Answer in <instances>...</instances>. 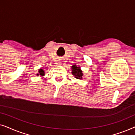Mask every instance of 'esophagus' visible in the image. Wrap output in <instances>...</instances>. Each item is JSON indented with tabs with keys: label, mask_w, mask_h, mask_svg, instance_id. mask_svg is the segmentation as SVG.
Instances as JSON below:
<instances>
[{
	"label": "esophagus",
	"mask_w": 135,
	"mask_h": 135,
	"mask_svg": "<svg viewBox=\"0 0 135 135\" xmlns=\"http://www.w3.org/2000/svg\"><path fill=\"white\" fill-rule=\"evenodd\" d=\"M59 64H60V65H61V64H62V62H59Z\"/></svg>",
	"instance_id": "esophagus-1"
}]
</instances>
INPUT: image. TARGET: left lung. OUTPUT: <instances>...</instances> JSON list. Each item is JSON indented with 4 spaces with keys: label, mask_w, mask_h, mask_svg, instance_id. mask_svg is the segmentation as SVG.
<instances>
[{
    "label": "left lung",
    "mask_w": 135,
    "mask_h": 135,
    "mask_svg": "<svg viewBox=\"0 0 135 135\" xmlns=\"http://www.w3.org/2000/svg\"><path fill=\"white\" fill-rule=\"evenodd\" d=\"M71 73L75 78L77 79H82V77L84 75L83 72L81 69V68L79 66H77L76 64H74V65L71 66Z\"/></svg>",
    "instance_id": "left-lung-1"
}]
</instances>
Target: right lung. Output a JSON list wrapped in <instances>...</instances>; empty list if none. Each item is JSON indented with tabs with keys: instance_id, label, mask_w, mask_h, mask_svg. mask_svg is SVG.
I'll return each instance as SVG.
<instances>
[{
	"instance_id": "obj_1",
	"label": "right lung",
	"mask_w": 135,
	"mask_h": 135,
	"mask_svg": "<svg viewBox=\"0 0 135 135\" xmlns=\"http://www.w3.org/2000/svg\"><path fill=\"white\" fill-rule=\"evenodd\" d=\"M36 75H37V76L38 75H40L41 77L44 76V75H45V71H44V70L43 69L40 68L38 71V73L36 74Z\"/></svg>"
}]
</instances>
